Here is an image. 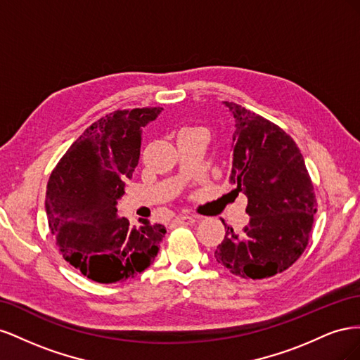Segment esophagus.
<instances>
[{
  "label": "esophagus",
  "mask_w": 360,
  "mask_h": 360,
  "mask_svg": "<svg viewBox=\"0 0 360 360\" xmlns=\"http://www.w3.org/2000/svg\"><path fill=\"white\" fill-rule=\"evenodd\" d=\"M198 221L197 216H188V214H181V216H177L176 219H174V222L179 224V225H192Z\"/></svg>",
  "instance_id": "1"
}]
</instances>
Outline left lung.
Instances as JSON below:
<instances>
[{"instance_id": "8db88e82", "label": "left lung", "mask_w": 360, "mask_h": 360, "mask_svg": "<svg viewBox=\"0 0 360 360\" xmlns=\"http://www.w3.org/2000/svg\"><path fill=\"white\" fill-rule=\"evenodd\" d=\"M224 103L236 120L230 181L246 195L250 217L240 233L224 222L214 258L236 276L264 279L291 267L307 249L317 198L292 138L242 105Z\"/></svg>"}]
</instances>
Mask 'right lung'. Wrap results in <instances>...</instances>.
<instances>
[{"instance_id":"obj_1","label":"right lung","mask_w":360,"mask_h":360,"mask_svg":"<svg viewBox=\"0 0 360 360\" xmlns=\"http://www.w3.org/2000/svg\"><path fill=\"white\" fill-rule=\"evenodd\" d=\"M162 108L114 111L69 147L46 186L49 230L63 258L84 276L114 284L144 271L159 252L165 226L118 217L115 204L139 160L141 127Z\"/></svg>"}]
</instances>
